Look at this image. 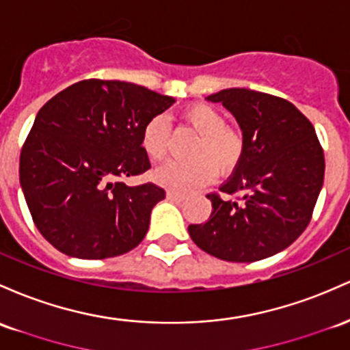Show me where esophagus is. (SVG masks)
Segmentation results:
<instances>
[{
	"mask_svg": "<svg viewBox=\"0 0 350 350\" xmlns=\"http://www.w3.org/2000/svg\"><path fill=\"white\" fill-rule=\"evenodd\" d=\"M167 199H171V201H184L186 199V194L183 193H176V191H167Z\"/></svg>",
	"mask_w": 350,
	"mask_h": 350,
	"instance_id": "1",
	"label": "esophagus"
}]
</instances>
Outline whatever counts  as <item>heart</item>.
<instances>
[{
	"label": "heart",
	"instance_id": "heart-1",
	"mask_svg": "<svg viewBox=\"0 0 350 350\" xmlns=\"http://www.w3.org/2000/svg\"><path fill=\"white\" fill-rule=\"evenodd\" d=\"M184 118L199 133L189 154L191 159L169 161L154 171V179L171 191L196 189L209 183L216 176V166L221 172L231 171L244 156V137L236 129L226 126V116L214 106H189ZM171 126L166 116L159 114L149 119L141 133V146L149 159L161 161L167 154Z\"/></svg>",
	"mask_w": 350,
	"mask_h": 350
}]
</instances>
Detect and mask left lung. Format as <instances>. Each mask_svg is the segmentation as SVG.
I'll return each instance as SVG.
<instances>
[{
  "label": "left lung",
  "mask_w": 350,
  "mask_h": 350,
  "mask_svg": "<svg viewBox=\"0 0 350 350\" xmlns=\"http://www.w3.org/2000/svg\"><path fill=\"white\" fill-rule=\"evenodd\" d=\"M236 118L244 156L219 191L243 194L224 201L207 194L213 213L187 228L207 254L254 262L289 247L304 232L324 183V151L316 129L293 103L278 96L229 88L207 96Z\"/></svg>",
  "instance_id": "left-lung-1"
}]
</instances>
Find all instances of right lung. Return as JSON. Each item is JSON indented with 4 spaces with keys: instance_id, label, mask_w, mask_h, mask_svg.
Returning a JSON list of instances; mask_svg holds the SVG:
<instances>
[{
    "instance_id": "add662e5",
    "label": "right lung",
    "mask_w": 350,
    "mask_h": 350,
    "mask_svg": "<svg viewBox=\"0 0 350 350\" xmlns=\"http://www.w3.org/2000/svg\"><path fill=\"white\" fill-rule=\"evenodd\" d=\"M174 103L133 83L84 79L41 107L19 157V183L49 244L78 259H106L144 239L166 193L116 179L151 167L141 133Z\"/></svg>"
}]
</instances>
